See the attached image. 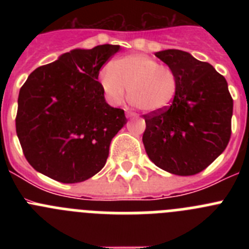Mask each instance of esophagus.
<instances>
[{
  "instance_id": "esophagus-1",
  "label": "esophagus",
  "mask_w": 249,
  "mask_h": 249,
  "mask_svg": "<svg viewBox=\"0 0 249 249\" xmlns=\"http://www.w3.org/2000/svg\"><path fill=\"white\" fill-rule=\"evenodd\" d=\"M126 116H127V118L138 117V114H137V113H135V112H131V111H127V112H126Z\"/></svg>"
}]
</instances>
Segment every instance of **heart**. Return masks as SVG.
<instances>
[{
	"label": "heart",
	"mask_w": 249,
	"mask_h": 249,
	"mask_svg": "<svg viewBox=\"0 0 249 249\" xmlns=\"http://www.w3.org/2000/svg\"><path fill=\"white\" fill-rule=\"evenodd\" d=\"M101 89L112 105L124 100L127 87L133 105L147 112L168 108L178 89L176 72L146 54L135 53L112 61L98 74Z\"/></svg>",
	"instance_id": "heart-1"
}]
</instances>
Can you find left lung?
<instances>
[{
	"instance_id": "1",
	"label": "left lung",
	"mask_w": 249,
	"mask_h": 249,
	"mask_svg": "<svg viewBox=\"0 0 249 249\" xmlns=\"http://www.w3.org/2000/svg\"><path fill=\"white\" fill-rule=\"evenodd\" d=\"M176 72L178 89L168 108L144 114V149L157 167L177 176L202 172L231 138L233 100L212 65L181 50L156 52Z\"/></svg>"
}]
</instances>
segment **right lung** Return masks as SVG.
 <instances>
[{
	"label": "right lung",
	"instance_id": "obj_1",
	"mask_svg": "<svg viewBox=\"0 0 249 249\" xmlns=\"http://www.w3.org/2000/svg\"><path fill=\"white\" fill-rule=\"evenodd\" d=\"M118 45L76 48L36 68L18 94L16 132L28 163L54 181L83 182L98 173L127 122L106 102L100 70Z\"/></svg>",
	"mask_w": 249,
	"mask_h": 249
}]
</instances>
